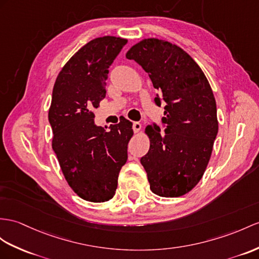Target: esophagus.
I'll return each instance as SVG.
<instances>
[{"instance_id": "esophagus-1", "label": "esophagus", "mask_w": 259, "mask_h": 259, "mask_svg": "<svg viewBox=\"0 0 259 259\" xmlns=\"http://www.w3.org/2000/svg\"><path fill=\"white\" fill-rule=\"evenodd\" d=\"M141 128H142V124H141L140 122H134V123H133V131H134V133H138V132L141 131Z\"/></svg>"}]
</instances>
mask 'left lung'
Returning a JSON list of instances; mask_svg holds the SVG:
<instances>
[{"instance_id": "obj_1", "label": "left lung", "mask_w": 259, "mask_h": 259, "mask_svg": "<svg viewBox=\"0 0 259 259\" xmlns=\"http://www.w3.org/2000/svg\"><path fill=\"white\" fill-rule=\"evenodd\" d=\"M126 58L135 60L149 75L155 103L166 102L161 123L145 132L148 153L141 158L150 190L166 198L180 197L197 186L210 160L219 123L217 103L203 71L184 49L150 38L132 47Z\"/></svg>"}]
</instances>
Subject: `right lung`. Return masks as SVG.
I'll use <instances>...</instances> for the list:
<instances>
[{
	"label": "right lung",
	"instance_id": "right-lung-1",
	"mask_svg": "<svg viewBox=\"0 0 259 259\" xmlns=\"http://www.w3.org/2000/svg\"><path fill=\"white\" fill-rule=\"evenodd\" d=\"M127 40L104 36L75 53L56 79L48 119L53 149L67 182L80 198L109 201L127 160L132 122L121 118L109 131L94 123L93 108L105 98L109 68Z\"/></svg>",
	"mask_w": 259,
	"mask_h": 259
}]
</instances>
